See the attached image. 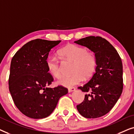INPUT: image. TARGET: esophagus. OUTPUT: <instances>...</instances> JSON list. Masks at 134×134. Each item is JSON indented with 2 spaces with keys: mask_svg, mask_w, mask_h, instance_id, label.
I'll use <instances>...</instances> for the list:
<instances>
[{
  "mask_svg": "<svg viewBox=\"0 0 134 134\" xmlns=\"http://www.w3.org/2000/svg\"><path fill=\"white\" fill-rule=\"evenodd\" d=\"M75 88H68V92L70 93V92H72V91H74L75 90Z\"/></svg>",
  "mask_w": 134,
  "mask_h": 134,
  "instance_id": "1",
  "label": "esophagus"
}]
</instances>
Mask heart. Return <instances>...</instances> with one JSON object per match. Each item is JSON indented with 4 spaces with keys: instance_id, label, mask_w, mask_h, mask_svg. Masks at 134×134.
Segmentation results:
<instances>
[{
    "instance_id": "obj_1",
    "label": "heart",
    "mask_w": 134,
    "mask_h": 134,
    "mask_svg": "<svg viewBox=\"0 0 134 134\" xmlns=\"http://www.w3.org/2000/svg\"><path fill=\"white\" fill-rule=\"evenodd\" d=\"M58 54L63 59L72 62L71 76H64L58 80V83L63 87L71 88L80 83L83 78L90 77L96 68V60L93 52L87 51L83 46L68 44L58 51ZM49 72L55 77L61 76L60 62L55 56H49L46 60Z\"/></svg>"
}]
</instances>
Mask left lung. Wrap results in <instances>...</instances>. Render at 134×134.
<instances>
[{
    "label": "left lung",
    "mask_w": 134,
    "mask_h": 134,
    "mask_svg": "<svg viewBox=\"0 0 134 134\" xmlns=\"http://www.w3.org/2000/svg\"><path fill=\"white\" fill-rule=\"evenodd\" d=\"M74 43L93 51L97 65L92 78L78 87L87 94L83 101L77 105V109L85 118H99L110 111L122 93L121 59L115 47L100 36H87Z\"/></svg>",
    "instance_id": "left-lung-1"
}]
</instances>
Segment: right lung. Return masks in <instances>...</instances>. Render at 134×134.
<instances>
[{
    "label": "right lung",
    "mask_w": 134,
    "mask_h": 134,
    "mask_svg": "<svg viewBox=\"0 0 134 134\" xmlns=\"http://www.w3.org/2000/svg\"><path fill=\"white\" fill-rule=\"evenodd\" d=\"M61 41L36 39L25 44L13 57L9 90L16 107L34 119L46 118L68 91L63 86L49 88L54 78L46 66L49 53Z\"/></svg>",
    "instance_id": "add662e5"
}]
</instances>
